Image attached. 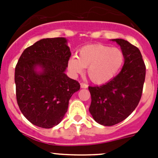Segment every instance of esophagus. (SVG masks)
Listing matches in <instances>:
<instances>
[{"mask_svg":"<svg viewBox=\"0 0 158 158\" xmlns=\"http://www.w3.org/2000/svg\"><path fill=\"white\" fill-rule=\"evenodd\" d=\"M88 86H89V85H88L87 84L81 83V88H82V89H87Z\"/></svg>","mask_w":158,"mask_h":158,"instance_id":"esophagus-1","label":"esophagus"}]
</instances>
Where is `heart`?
<instances>
[{"mask_svg":"<svg viewBox=\"0 0 158 158\" xmlns=\"http://www.w3.org/2000/svg\"><path fill=\"white\" fill-rule=\"evenodd\" d=\"M124 62L119 48L101 44L85 46L68 61V69L73 76L81 74L88 67V75L96 84H104L115 77Z\"/></svg>","mask_w":158,"mask_h":158,"instance_id":"1","label":"heart"}]
</instances>
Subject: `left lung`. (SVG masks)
I'll list each match as a JSON object with an SVG mask.
<instances>
[{
	"mask_svg": "<svg viewBox=\"0 0 158 158\" xmlns=\"http://www.w3.org/2000/svg\"><path fill=\"white\" fill-rule=\"evenodd\" d=\"M124 54V65L117 76L105 85L89 86V112L96 123L113 126L127 118L139 104L146 77L140 51L127 40L115 39Z\"/></svg>",
	"mask_w": 158,
	"mask_h": 158,
	"instance_id": "left-lung-1",
	"label": "left lung"
}]
</instances>
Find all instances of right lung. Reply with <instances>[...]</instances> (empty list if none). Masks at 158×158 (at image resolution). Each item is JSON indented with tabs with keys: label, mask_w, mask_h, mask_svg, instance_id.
Here are the masks:
<instances>
[{
	"label": "right lung",
	"mask_w": 158,
	"mask_h": 158,
	"mask_svg": "<svg viewBox=\"0 0 158 158\" xmlns=\"http://www.w3.org/2000/svg\"><path fill=\"white\" fill-rule=\"evenodd\" d=\"M71 56L65 38L43 39L22 53L15 69L19 109L32 124L51 128L62 120L78 81L65 73Z\"/></svg>",
	"instance_id": "add662e5"
}]
</instances>
